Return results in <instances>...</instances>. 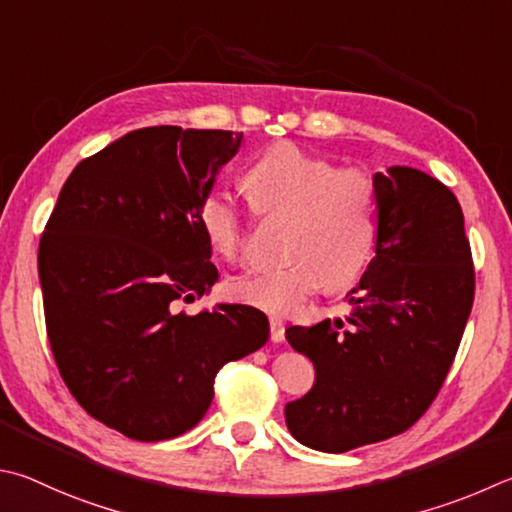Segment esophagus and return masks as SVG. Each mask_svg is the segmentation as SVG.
I'll return each instance as SVG.
<instances>
[{"label": "esophagus", "instance_id": "obj_1", "mask_svg": "<svg viewBox=\"0 0 512 512\" xmlns=\"http://www.w3.org/2000/svg\"><path fill=\"white\" fill-rule=\"evenodd\" d=\"M271 340L273 342L284 340V320L277 318V315H271Z\"/></svg>", "mask_w": 512, "mask_h": 512}]
</instances>
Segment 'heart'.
I'll use <instances>...</instances> for the list:
<instances>
[{"label":"heart","mask_w":512,"mask_h":512,"mask_svg":"<svg viewBox=\"0 0 512 512\" xmlns=\"http://www.w3.org/2000/svg\"><path fill=\"white\" fill-rule=\"evenodd\" d=\"M244 185L264 217H291L286 255L291 262L228 280L237 300L273 313H291L327 282L351 284L376 246V181L365 167H338L293 143L268 147L248 165ZM199 228L208 248L235 259L244 246V217L224 192L199 203Z\"/></svg>","instance_id":"obj_1"}]
</instances>
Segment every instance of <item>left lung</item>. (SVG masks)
<instances>
[{
    "mask_svg": "<svg viewBox=\"0 0 512 512\" xmlns=\"http://www.w3.org/2000/svg\"><path fill=\"white\" fill-rule=\"evenodd\" d=\"M376 181V257L347 293V313L286 340L315 383L286 403L288 432L340 454L412 427L448 376L475 300L463 212L441 181L392 165Z\"/></svg>",
    "mask_w": 512,
    "mask_h": 512,
    "instance_id": "left-lung-1",
    "label": "left lung"
}]
</instances>
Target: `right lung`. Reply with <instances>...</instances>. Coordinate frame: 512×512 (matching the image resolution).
<instances>
[{"label":"right lung","instance_id":"1","mask_svg":"<svg viewBox=\"0 0 512 512\" xmlns=\"http://www.w3.org/2000/svg\"><path fill=\"white\" fill-rule=\"evenodd\" d=\"M239 143L221 129L129 132L76 165L44 228L37 271L55 365L85 412L129 439L188 432L217 371L268 340L253 306L174 311L219 280L197 215Z\"/></svg>","mask_w":512,"mask_h":512}]
</instances>
